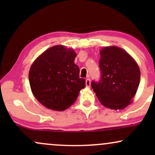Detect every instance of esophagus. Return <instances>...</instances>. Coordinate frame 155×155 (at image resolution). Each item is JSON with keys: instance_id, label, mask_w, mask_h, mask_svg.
<instances>
[{"instance_id": "obj_1", "label": "esophagus", "mask_w": 155, "mask_h": 155, "mask_svg": "<svg viewBox=\"0 0 155 155\" xmlns=\"http://www.w3.org/2000/svg\"><path fill=\"white\" fill-rule=\"evenodd\" d=\"M85 84H86L87 87H90V79H87L86 81H85Z\"/></svg>"}]
</instances>
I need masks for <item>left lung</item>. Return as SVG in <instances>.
I'll return each mask as SVG.
<instances>
[{
    "mask_svg": "<svg viewBox=\"0 0 155 155\" xmlns=\"http://www.w3.org/2000/svg\"><path fill=\"white\" fill-rule=\"evenodd\" d=\"M100 54L101 79L92 81V88L104 106L122 109L130 104L139 86V67L121 48L104 47Z\"/></svg>",
    "mask_w": 155,
    "mask_h": 155,
    "instance_id": "8db88e82",
    "label": "left lung"
}]
</instances>
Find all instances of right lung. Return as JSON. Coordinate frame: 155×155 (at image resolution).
I'll return each mask as SVG.
<instances>
[{"label": "right lung", "mask_w": 155, "mask_h": 155, "mask_svg": "<svg viewBox=\"0 0 155 155\" xmlns=\"http://www.w3.org/2000/svg\"><path fill=\"white\" fill-rule=\"evenodd\" d=\"M73 49L61 45L52 47L32 64L29 81L33 95L43 106L63 111L75 102L85 79L79 78Z\"/></svg>", "instance_id": "1"}]
</instances>
